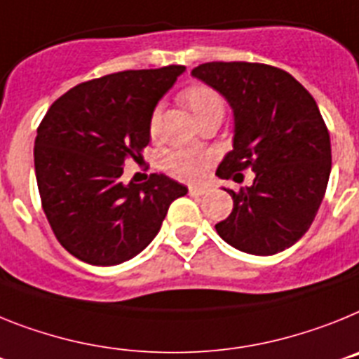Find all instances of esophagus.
<instances>
[{
	"instance_id": "34e87169",
	"label": "esophagus",
	"mask_w": 359,
	"mask_h": 359,
	"mask_svg": "<svg viewBox=\"0 0 359 359\" xmlns=\"http://www.w3.org/2000/svg\"><path fill=\"white\" fill-rule=\"evenodd\" d=\"M188 193L191 195V197H202V195H205V193H208V189L195 188V186H191V188H188Z\"/></svg>"
}]
</instances>
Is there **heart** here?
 Returning a JSON list of instances; mask_svg holds the SVG:
<instances>
[{"label": "heart", "mask_w": 359, "mask_h": 359, "mask_svg": "<svg viewBox=\"0 0 359 359\" xmlns=\"http://www.w3.org/2000/svg\"><path fill=\"white\" fill-rule=\"evenodd\" d=\"M182 101L189 108L193 117L198 121L205 119L213 114H222L226 110L224 97L217 90L205 85H193L182 92ZM158 121H161V106H157L151 111L149 117V130L151 133L157 130ZM213 155L211 154H197V151H186V149H173L168 151L162 158L164 170L173 175L175 179L186 180V182H201L205 177V171L211 166Z\"/></svg>", "instance_id": "obj_1"}]
</instances>
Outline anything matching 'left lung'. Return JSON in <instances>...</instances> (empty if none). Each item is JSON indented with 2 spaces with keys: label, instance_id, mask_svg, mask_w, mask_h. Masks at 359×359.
I'll return each mask as SVG.
<instances>
[{
  "label": "left lung",
  "instance_id": "obj_1",
  "mask_svg": "<svg viewBox=\"0 0 359 359\" xmlns=\"http://www.w3.org/2000/svg\"><path fill=\"white\" fill-rule=\"evenodd\" d=\"M235 111L233 151L218 166L220 179L251 186L236 191L231 215L215 226L227 244L267 257L296 244L318 213L330 175V137L318 104L282 68L245 61H213L193 68Z\"/></svg>",
  "mask_w": 359,
  "mask_h": 359
}]
</instances>
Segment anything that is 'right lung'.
Masks as SVG:
<instances>
[{"instance_id":"obj_1","label":"right lung","mask_w":359,"mask_h":359,"mask_svg":"<svg viewBox=\"0 0 359 359\" xmlns=\"http://www.w3.org/2000/svg\"><path fill=\"white\" fill-rule=\"evenodd\" d=\"M186 68L124 70L74 86L37 126L34 164L43 211L68 253L92 266H117L155 238L186 186L151 173L121 182L128 158L149 144V117Z\"/></svg>"}]
</instances>
